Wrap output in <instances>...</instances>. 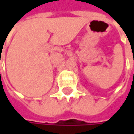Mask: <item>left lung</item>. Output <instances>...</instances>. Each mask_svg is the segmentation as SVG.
<instances>
[{"label": "left lung", "mask_w": 134, "mask_h": 134, "mask_svg": "<svg viewBox=\"0 0 134 134\" xmlns=\"http://www.w3.org/2000/svg\"><path fill=\"white\" fill-rule=\"evenodd\" d=\"M133 74H134V72H133Z\"/></svg>", "instance_id": "obj_1"}]
</instances>
